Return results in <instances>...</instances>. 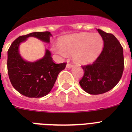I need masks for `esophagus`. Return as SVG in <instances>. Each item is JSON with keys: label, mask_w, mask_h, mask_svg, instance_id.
Here are the masks:
<instances>
[{"label": "esophagus", "mask_w": 132, "mask_h": 132, "mask_svg": "<svg viewBox=\"0 0 132 132\" xmlns=\"http://www.w3.org/2000/svg\"><path fill=\"white\" fill-rule=\"evenodd\" d=\"M73 67V65H71V64H69V63H67V65H66V67L67 68H71V67Z\"/></svg>", "instance_id": "esophagus-1"}]
</instances>
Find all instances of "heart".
Listing matches in <instances>:
<instances>
[{
    "label": "heart",
    "instance_id": "obj_1",
    "mask_svg": "<svg viewBox=\"0 0 132 132\" xmlns=\"http://www.w3.org/2000/svg\"><path fill=\"white\" fill-rule=\"evenodd\" d=\"M103 39L99 34H76L63 38L59 45L52 50L63 57L73 53V60L79 64H88L96 60L102 52Z\"/></svg>",
    "mask_w": 132,
    "mask_h": 132
}]
</instances>
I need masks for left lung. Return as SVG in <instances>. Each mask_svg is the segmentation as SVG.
Wrapping results in <instances>:
<instances>
[{"mask_svg":"<svg viewBox=\"0 0 132 132\" xmlns=\"http://www.w3.org/2000/svg\"><path fill=\"white\" fill-rule=\"evenodd\" d=\"M103 39L104 47L96 60L82 66L84 75L79 81L86 93L100 94L112 89L120 80L123 71V48L112 34L97 29Z\"/></svg>","mask_w":132,"mask_h":132,"instance_id":"obj_1","label":"left lung"}]
</instances>
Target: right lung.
<instances>
[{
    "label": "right lung",
    "mask_w": 132,
    "mask_h": 132,
    "mask_svg": "<svg viewBox=\"0 0 132 132\" xmlns=\"http://www.w3.org/2000/svg\"><path fill=\"white\" fill-rule=\"evenodd\" d=\"M52 36L50 31H43L19 36L9 49L7 67L9 79L14 88L24 96L29 98L46 96L52 90L59 73L66 67L65 63H53L48 50H45L42 59L34 62L24 60L20 54V45L30 37L50 43Z\"/></svg>",
    "instance_id": "1"
}]
</instances>
